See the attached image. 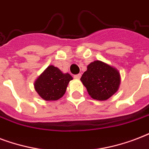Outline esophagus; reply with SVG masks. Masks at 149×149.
<instances>
[{
  "instance_id": "obj_1",
  "label": "esophagus",
  "mask_w": 149,
  "mask_h": 149,
  "mask_svg": "<svg viewBox=\"0 0 149 149\" xmlns=\"http://www.w3.org/2000/svg\"><path fill=\"white\" fill-rule=\"evenodd\" d=\"M81 74H78L74 75V78H75V79H79V78H81Z\"/></svg>"
}]
</instances>
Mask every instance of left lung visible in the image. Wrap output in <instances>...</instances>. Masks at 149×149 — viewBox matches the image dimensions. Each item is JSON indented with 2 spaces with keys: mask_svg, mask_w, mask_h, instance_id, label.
Returning a JSON list of instances; mask_svg holds the SVG:
<instances>
[{
  "mask_svg": "<svg viewBox=\"0 0 149 149\" xmlns=\"http://www.w3.org/2000/svg\"><path fill=\"white\" fill-rule=\"evenodd\" d=\"M80 80L93 100L104 101L119 89L120 74L114 67L101 61H95L88 65L87 71Z\"/></svg>",
  "mask_w": 149,
  "mask_h": 149,
  "instance_id": "1",
  "label": "left lung"
}]
</instances>
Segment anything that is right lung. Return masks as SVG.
Masks as SVG:
<instances>
[{"label": "right lung", "mask_w": 149, "mask_h": 149, "mask_svg": "<svg viewBox=\"0 0 149 149\" xmlns=\"http://www.w3.org/2000/svg\"><path fill=\"white\" fill-rule=\"evenodd\" d=\"M72 76L63 73L58 68L49 65L34 81L38 95L46 101H55L64 95Z\"/></svg>", "instance_id": "right-lung-1"}]
</instances>
